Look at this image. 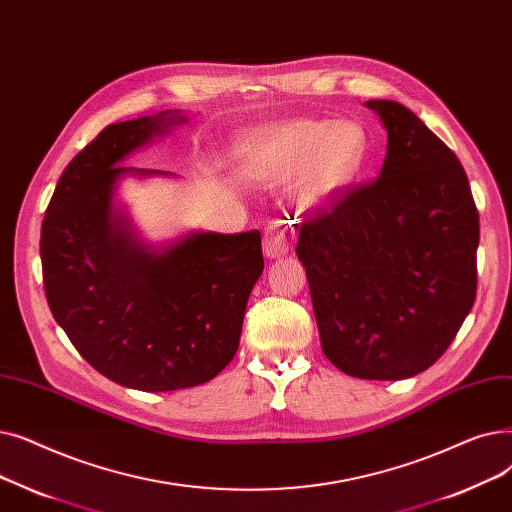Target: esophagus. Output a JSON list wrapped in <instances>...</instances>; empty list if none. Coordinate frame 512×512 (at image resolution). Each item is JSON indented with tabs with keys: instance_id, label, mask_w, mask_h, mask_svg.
I'll use <instances>...</instances> for the list:
<instances>
[{
	"instance_id": "esophagus-1",
	"label": "esophagus",
	"mask_w": 512,
	"mask_h": 512,
	"mask_svg": "<svg viewBox=\"0 0 512 512\" xmlns=\"http://www.w3.org/2000/svg\"><path fill=\"white\" fill-rule=\"evenodd\" d=\"M291 248V239L287 229L281 223H273L271 227H266L264 239H262V250L269 258H281L289 252Z\"/></svg>"
}]
</instances>
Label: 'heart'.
Masks as SVG:
<instances>
[{
	"label": "heart",
	"instance_id": "b5f03b06",
	"mask_svg": "<svg viewBox=\"0 0 512 512\" xmlns=\"http://www.w3.org/2000/svg\"><path fill=\"white\" fill-rule=\"evenodd\" d=\"M367 154V133L352 120H285L243 135L235 145L239 173L252 183L273 187L296 174L291 198L304 210L323 208L350 187Z\"/></svg>",
	"mask_w": 512,
	"mask_h": 512
}]
</instances>
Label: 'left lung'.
I'll return each instance as SVG.
<instances>
[{
	"instance_id": "1",
	"label": "left lung",
	"mask_w": 512,
	"mask_h": 512,
	"mask_svg": "<svg viewBox=\"0 0 512 512\" xmlns=\"http://www.w3.org/2000/svg\"><path fill=\"white\" fill-rule=\"evenodd\" d=\"M367 108L387 131L379 179L308 216L296 254L325 356L350 377L398 381L429 369L473 308L479 214L465 168L415 112Z\"/></svg>"
}]
</instances>
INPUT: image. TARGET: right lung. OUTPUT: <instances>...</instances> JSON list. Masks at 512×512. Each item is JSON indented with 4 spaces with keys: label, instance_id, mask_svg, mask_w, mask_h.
<instances>
[{
    "label": "right lung",
    "instance_id": "obj_1",
    "mask_svg": "<svg viewBox=\"0 0 512 512\" xmlns=\"http://www.w3.org/2000/svg\"><path fill=\"white\" fill-rule=\"evenodd\" d=\"M185 120L168 110L108 125L64 168L41 225L43 287L56 323L97 373L141 392H173L221 373L264 269L260 231H196L156 250L114 210L120 177L166 175L118 162Z\"/></svg>",
    "mask_w": 512,
    "mask_h": 512
}]
</instances>
